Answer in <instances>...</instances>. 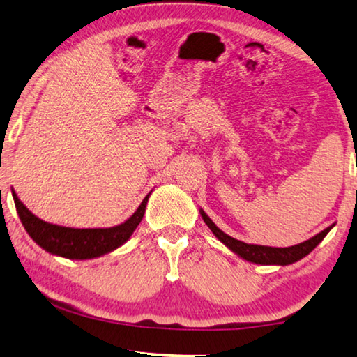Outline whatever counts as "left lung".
<instances>
[{
	"label": "left lung",
	"instance_id": "8db88e82",
	"mask_svg": "<svg viewBox=\"0 0 357 357\" xmlns=\"http://www.w3.org/2000/svg\"><path fill=\"white\" fill-rule=\"evenodd\" d=\"M199 213L202 220L211 228V231L215 234V238L223 243L227 248L234 252L236 255H239L241 259L248 260L250 263H257V265H278V266H286L292 265V263L298 261L310 254V252L326 238L327 233L333 228V225L327 227L324 231L317 233L312 236L311 239L305 241V243L290 245V248H270V245H259V244H245L243 241H238L223 233L220 228L213 223L207 213L199 209Z\"/></svg>",
	"mask_w": 357,
	"mask_h": 357
}]
</instances>
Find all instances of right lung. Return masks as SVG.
Wrapping results in <instances>:
<instances>
[{"label":"right lung","instance_id":"1","mask_svg":"<svg viewBox=\"0 0 357 357\" xmlns=\"http://www.w3.org/2000/svg\"><path fill=\"white\" fill-rule=\"evenodd\" d=\"M151 191L148 193L137 211L128 220L121 225L112 228H68L60 227V225L47 223L38 218L24 206L17 195L13 190V197L15 202V209L20 217V222L30 234V238L40 245L41 249L52 255L63 257L70 260H89L97 259L113 252L114 249L121 248L128 241L135 228L139 227L142 218L145 215V207Z\"/></svg>","mask_w":357,"mask_h":357}]
</instances>
